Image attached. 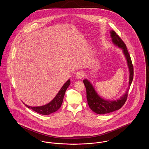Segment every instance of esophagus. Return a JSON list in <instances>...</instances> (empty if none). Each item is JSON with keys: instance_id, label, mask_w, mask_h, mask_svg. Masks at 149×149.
<instances>
[{"instance_id": "34e87169", "label": "esophagus", "mask_w": 149, "mask_h": 149, "mask_svg": "<svg viewBox=\"0 0 149 149\" xmlns=\"http://www.w3.org/2000/svg\"><path fill=\"white\" fill-rule=\"evenodd\" d=\"M84 72L81 71H78L75 74V77L78 79H81L84 77Z\"/></svg>"}]
</instances>
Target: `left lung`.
<instances>
[{
	"label": "left lung",
	"instance_id": "8db88e82",
	"mask_svg": "<svg viewBox=\"0 0 149 149\" xmlns=\"http://www.w3.org/2000/svg\"><path fill=\"white\" fill-rule=\"evenodd\" d=\"M110 36L113 44L122 50L126 60L129 71L128 86L125 93H124L120 98L111 100L102 98L96 92L92 83L88 79H84L83 80V83L85 85L86 91L88 104L89 108L94 112L99 114H104L112 112L120 109L123 106L127 98L128 91L132 82L134 77V68L126 45L113 30L110 31Z\"/></svg>",
	"mask_w": 149,
	"mask_h": 149
}]
</instances>
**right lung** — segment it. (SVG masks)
<instances>
[{
    "label": "right lung",
    "mask_w": 149,
    "mask_h": 149,
    "mask_svg": "<svg viewBox=\"0 0 149 149\" xmlns=\"http://www.w3.org/2000/svg\"><path fill=\"white\" fill-rule=\"evenodd\" d=\"M70 84V80L69 79L63 86L61 87L59 92L57 94L55 98L52 99L49 103L42 106L31 107L25 104V106L29 109H32L36 112L43 115H49L51 113H54L61 107L64 99L65 93L67 88Z\"/></svg>",
    "instance_id": "right-lung-1"
}]
</instances>
